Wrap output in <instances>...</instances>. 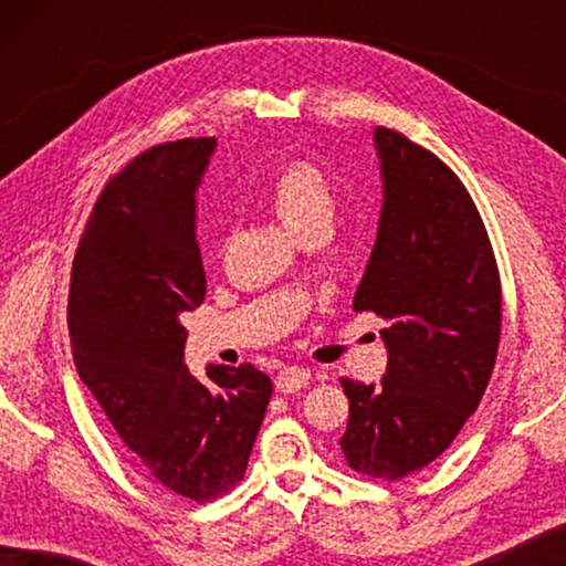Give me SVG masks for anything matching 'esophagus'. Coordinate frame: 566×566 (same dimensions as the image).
<instances>
[{
	"instance_id": "34e87169",
	"label": "esophagus",
	"mask_w": 566,
	"mask_h": 566,
	"mask_svg": "<svg viewBox=\"0 0 566 566\" xmlns=\"http://www.w3.org/2000/svg\"><path fill=\"white\" fill-rule=\"evenodd\" d=\"M312 381V370L301 366H289L275 376V389L281 394H296Z\"/></svg>"
}]
</instances>
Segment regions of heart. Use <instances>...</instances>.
Listing matches in <instances>:
<instances>
[{
	"instance_id": "1",
	"label": "heart",
	"mask_w": 566,
	"mask_h": 566,
	"mask_svg": "<svg viewBox=\"0 0 566 566\" xmlns=\"http://www.w3.org/2000/svg\"><path fill=\"white\" fill-rule=\"evenodd\" d=\"M262 200L296 237L312 229H329L337 208L329 177L308 159H293L277 167L262 188Z\"/></svg>"
}]
</instances>
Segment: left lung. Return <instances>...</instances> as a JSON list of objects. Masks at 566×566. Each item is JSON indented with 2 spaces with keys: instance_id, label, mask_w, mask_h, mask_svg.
Masks as SVG:
<instances>
[{
  "instance_id": "1",
  "label": "left lung",
  "mask_w": 566,
  "mask_h": 566,
  "mask_svg": "<svg viewBox=\"0 0 566 566\" xmlns=\"http://www.w3.org/2000/svg\"><path fill=\"white\" fill-rule=\"evenodd\" d=\"M384 208L355 312L386 322V374L343 378L339 438L363 476L397 482L438 459L476 412L497 360L502 289L482 216L459 175L394 128H376Z\"/></svg>"
}]
</instances>
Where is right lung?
<instances>
[{
  "mask_svg": "<svg viewBox=\"0 0 566 566\" xmlns=\"http://www.w3.org/2000/svg\"><path fill=\"white\" fill-rule=\"evenodd\" d=\"M216 142L151 146L105 182L76 247L69 337L80 378L154 484L211 502L242 482L273 381L250 363H182V314L203 304L196 185Z\"/></svg>",
  "mask_w": 566,
  "mask_h": 566,
  "instance_id": "obj_1",
  "label": "right lung"
}]
</instances>
